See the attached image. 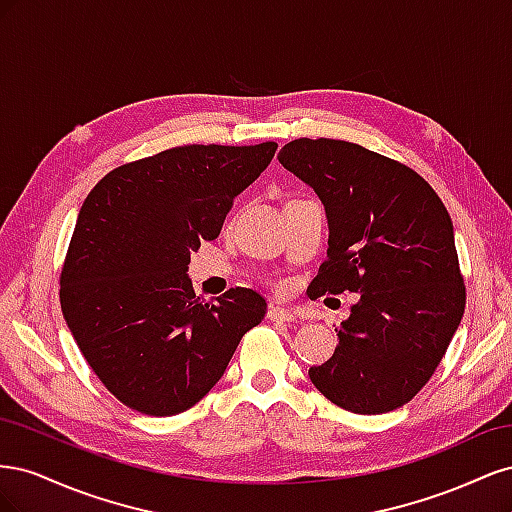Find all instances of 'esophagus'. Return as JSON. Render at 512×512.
<instances>
[{"instance_id": "1", "label": "esophagus", "mask_w": 512, "mask_h": 512, "mask_svg": "<svg viewBox=\"0 0 512 512\" xmlns=\"http://www.w3.org/2000/svg\"><path fill=\"white\" fill-rule=\"evenodd\" d=\"M271 320H275V322H294L297 320V314L292 312V309H288V307H280V305H273V307H269V314H267Z\"/></svg>"}]
</instances>
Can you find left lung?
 <instances>
[{"instance_id":"left-lung-1","label":"left lung","mask_w":512,"mask_h":512,"mask_svg":"<svg viewBox=\"0 0 512 512\" xmlns=\"http://www.w3.org/2000/svg\"><path fill=\"white\" fill-rule=\"evenodd\" d=\"M277 160L327 213V260L309 294H361L337 331L335 354L309 369V380L354 414L408 404L466 309L451 215L421 175L361 145L297 138Z\"/></svg>"}]
</instances>
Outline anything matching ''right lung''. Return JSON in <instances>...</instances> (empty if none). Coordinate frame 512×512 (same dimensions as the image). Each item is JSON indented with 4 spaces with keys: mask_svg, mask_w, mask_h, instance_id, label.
<instances>
[{
    "mask_svg": "<svg viewBox=\"0 0 512 512\" xmlns=\"http://www.w3.org/2000/svg\"><path fill=\"white\" fill-rule=\"evenodd\" d=\"M277 143L185 145L111 170L79 211L61 269V312L89 367L121 404L173 416L218 382L267 303L250 288L200 299V241L265 170Z\"/></svg>",
    "mask_w": 512,
    "mask_h": 512,
    "instance_id": "right-lung-1",
    "label": "right lung"
}]
</instances>
